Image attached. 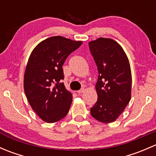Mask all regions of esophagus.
<instances>
[{
    "mask_svg": "<svg viewBox=\"0 0 156 156\" xmlns=\"http://www.w3.org/2000/svg\"><path fill=\"white\" fill-rule=\"evenodd\" d=\"M84 91H85V89H84V88H81V90L77 91V93H78V94H81V93H84Z\"/></svg>",
    "mask_w": 156,
    "mask_h": 156,
    "instance_id": "34e87169",
    "label": "esophagus"
}]
</instances>
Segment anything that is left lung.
I'll list each match as a JSON object with an SVG mask.
<instances>
[{
    "mask_svg": "<svg viewBox=\"0 0 156 156\" xmlns=\"http://www.w3.org/2000/svg\"><path fill=\"white\" fill-rule=\"evenodd\" d=\"M99 76L96 84L98 99L90 114L103 123L115 122L131 98L132 76L125 50L115 41L99 37L88 43Z\"/></svg>",
    "mask_w": 156,
    "mask_h": 156,
    "instance_id": "left-lung-1",
    "label": "left lung"
}]
</instances>
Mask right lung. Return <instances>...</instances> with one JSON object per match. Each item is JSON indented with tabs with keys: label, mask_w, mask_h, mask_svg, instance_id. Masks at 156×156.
I'll use <instances>...</instances> for the list:
<instances>
[{
	"label": "right lung",
	"mask_w": 156,
	"mask_h": 156,
	"mask_svg": "<svg viewBox=\"0 0 156 156\" xmlns=\"http://www.w3.org/2000/svg\"><path fill=\"white\" fill-rule=\"evenodd\" d=\"M82 44L62 36L42 41L30 54L24 74V90L31 108L48 123L63 119L72 102V94L61 80L62 66L71 53Z\"/></svg>",
	"instance_id": "add662e5"
}]
</instances>
